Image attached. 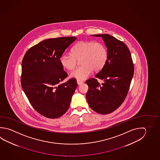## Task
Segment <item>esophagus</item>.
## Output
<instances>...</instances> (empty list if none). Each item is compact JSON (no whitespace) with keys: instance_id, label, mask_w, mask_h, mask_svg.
<instances>
[{"instance_id":"esophagus-1","label":"esophagus","mask_w":160,"mask_h":160,"mask_svg":"<svg viewBox=\"0 0 160 160\" xmlns=\"http://www.w3.org/2000/svg\"><path fill=\"white\" fill-rule=\"evenodd\" d=\"M77 84H78V85L82 84V83H83V81H82L81 80H79V79H77Z\"/></svg>"}]
</instances>
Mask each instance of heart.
<instances>
[{
	"label": "heart",
	"instance_id": "heart-1",
	"mask_svg": "<svg viewBox=\"0 0 160 160\" xmlns=\"http://www.w3.org/2000/svg\"><path fill=\"white\" fill-rule=\"evenodd\" d=\"M71 54L64 53L59 61L61 66L73 70L81 60L82 66L73 70L70 77L83 80L87 78L92 72H98L104 67L108 60V51L104 44L93 41H81L71 49Z\"/></svg>",
	"mask_w": 160,
	"mask_h": 160
}]
</instances>
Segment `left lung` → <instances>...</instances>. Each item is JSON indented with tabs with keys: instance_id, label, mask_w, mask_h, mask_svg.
Instances as JSON below:
<instances>
[{
	"instance_id": "left-lung-1",
	"label": "left lung",
	"mask_w": 160,
	"mask_h": 160,
	"mask_svg": "<svg viewBox=\"0 0 160 160\" xmlns=\"http://www.w3.org/2000/svg\"><path fill=\"white\" fill-rule=\"evenodd\" d=\"M92 35L104 41L108 60L95 78L86 81L88 86L86 99L93 111L107 114L116 110L126 98L134 75V64L130 51L123 42L106 34ZM98 78L104 82L100 84Z\"/></svg>"
}]
</instances>
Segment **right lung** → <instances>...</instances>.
I'll return each instance as SVG.
<instances>
[{"mask_svg":"<svg viewBox=\"0 0 160 160\" xmlns=\"http://www.w3.org/2000/svg\"><path fill=\"white\" fill-rule=\"evenodd\" d=\"M76 37L47 39L29 48L22 61L21 83L30 103L38 113L58 118L67 112L77 87L68 77L60 58Z\"/></svg>","mask_w":160,"mask_h":160,"instance_id":"obj_1","label":"right lung"}]
</instances>
